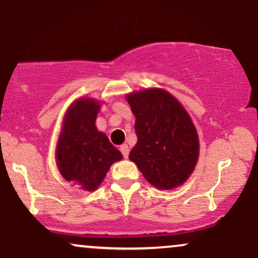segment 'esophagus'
Segmentation results:
<instances>
[{
	"label": "esophagus",
	"instance_id": "obj_1",
	"mask_svg": "<svg viewBox=\"0 0 258 258\" xmlns=\"http://www.w3.org/2000/svg\"><path fill=\"white\" fill-rule=\"evenodd\" d=\"M120 152L122 153L123 158H128V153H130V148L127 144H122V146L120 147Z\"/></svg>",
	"mask_w": 258,
	"mask_h": 258
}]
</instances>
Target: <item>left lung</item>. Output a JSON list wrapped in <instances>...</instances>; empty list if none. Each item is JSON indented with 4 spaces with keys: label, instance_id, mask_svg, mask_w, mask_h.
Segmentation results:
<instances>
[{
    "label": "left lung",
    "instance_id": "8db88e82",
    "mask_svg": "<svg viewBox=\"0 0 258 258\" xmlns=\"http://www.w3.org/2000/svg\"><path fill=\"white\" fill-rule=\"evenodd\" d=\"M137 143L128 158L150 184L161 190L182 185L199 159V136L180 103L162 88L127 94Z\"/></svg>",
    "mask_w": 258,
    "mask_h": 258
}]
</instances>
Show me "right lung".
<instances>
[{
	"label": "right lung",
	"mask_w": 258,
	"mask_h": 258,
	"mask_svg": "<svg viewBox=\"0 0 258 258\" xmlns=\"http://www.w3.org/2000/svg\"><path fill=\"white\" fill-rule=\"evenodd\" d=\"M102 102L94 98L76 99L65 111L55 148L59 173L67 182L94 191L103 182L114 162L122 159L96 126Z\"/></svg>",
	"instance_id": "add662e5"
}]
</instances>
